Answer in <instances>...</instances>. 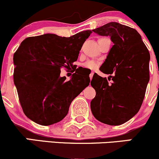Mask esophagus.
Masks as SVG:
<instances>
[{
    "mask_svg": "<svg viewBox=\"0 0 159 159\" xmlns=\"http://www.w3.org/2000/svg\"><path fill=\"white\" fill-rule=\"evenodd\" d=\"M93 72H91V73L90 74V80H92V78H93Z\"/></svg>",
    "mask_w": 159,
    "mask_h": 159,
    "instance_id": "esophagus-1",
    "label": "esophagus"
}]
</instances>
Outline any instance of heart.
Returning <instances> with one entry per match:
<instances>
[{
  "label": "heart",
  "mask_w": 159,
  "mask_h": 159,
  "mask_svg": "<svg viewBox=\"0 0 159 159\" xmlns=\"http://www.w3.org/2000/svg\"><path fill=\"white\" fill-rule=\"evenodd\" d=\"M97 63L94 61H88L84 64V66L87 69H94L97 67Z\"/></svg>",
  "instance_id": "heart-1"
}]
</instances>
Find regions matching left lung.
Listing matches in <instances>:
<instances>
[{
  "mask_svg": "<svg viewBox=\"0 0 159 159\" xmlns=\"http://www.w3.org/2000/svg\"><path fill=\"white\" fill-rule=\"evenodd\" d=\"M93 31L109 36L114 45L100 67L109 77L94 74L91 81L96 93L90 102L91 111L101 123L121 125L140 110L149 80L150 55L141 36L132 27L110 22Z\"/></svg>",
  "mask_w": 159,
  "mask_h": 159,
  "instance_id": "left-lung-1",
  "label": "left lung"
}]
</instances>
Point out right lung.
<instances>
[{
	"instance_id": "1",
	"label": "right lung",
	"mask_w": 159,
	"mask_h": 159,
	"mask_svg": "<svg viewBox=\"0 0 159 159\" xmlns=\"http://www.w3.org/2000/svg\"><path fill=\"white\" fill-rule=\"evenodd\" d=\"M91 30L70 37L54 34L26 38L13 56L14 84L24 113L36 123L50 125L68 114L71 102L90 84L80 72L69 81L61 77L62 67H72Z\"/></svg>"
}]
</instances>
